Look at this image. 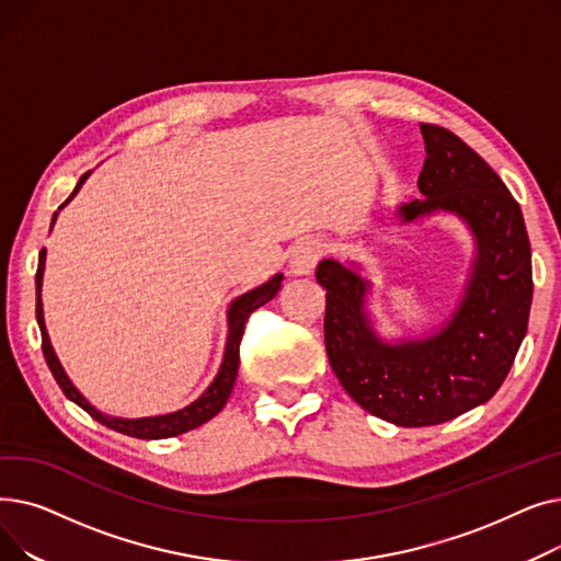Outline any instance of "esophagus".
Returning <instances> with one entry per match:
<instances>
[{
	"instance_id": "34e87169",
	"label": "esophagus",
	"mask_w": 561,
	"mask_h": 561,
	"mask_svg": "<svg viewBox=\"0 0 561 561\" xmlns=\"http://www.w3.org/2000/svg\"><path fill=\"white\" fill-rule=\"evenodd\" d=\"M322 252H325V245H322L320 241H316V239L300 241L290 254V275H298V277L311 275Z\"/></svg>"
}]
</instances>
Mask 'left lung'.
Here are the masks:
<instances>
[{
  "label": "left lung",
  "instance_id": "left-lung-1",
  "mask_svg": "<svg viewBox=\"0 0 561 561\" xmlns=\"http://www.w3.org/2000/svg\"><path fill=\"white\" fill-rule=\"evenodd\" d=\"M423 199L402 222L434 211L459 216L476 236L473 275L453 318L432 336L385 343L364 311L370 282L336 259L318 263L325 296V347L341 387L373 416L400 427L453 421L503 385L527 332L533 252L520 206L493 168L453 131L421 125Z\"/></svg>",
  "mask_w": 561,
  "mask_h": 561
}]
</instances>
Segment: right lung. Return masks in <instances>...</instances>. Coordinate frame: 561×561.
<instances>
[{"label":"right lung","mask_w":561,"mask_h":561,"mask_svg":"<svg viewBox=\"0 0 561 561\" xmlns=\"http://www.w3.org/2000/svg\"><path fill=\"white\" fill-rule=\"evenodd\" d=\"M91 172H85L77 188L72 191V195L61 204L66 206L75 195L77 191L81 188V184L85 182V176ZM56 220V214L51 218V225ZM43 271H45V250L41 252V259H38V273H36V318H38V328H41V334H43V355H45V362L56 379V385L61 387V391L66 393V398H70L75 404H79L88 416H93L98 423L106 425L108 430H115L121 434H127V436H134V438H168V436H176V434H184L188 430H195L199 427L202 423L211 421L218 411L227 404L229 400V393L233 389V381H236V373H239V362H241V355H239V347H241V339H243V332H245V322L250 318L252 311H256L259 307H263L265 302H271L279 288H282V279L284 275H275L273 279H268L265 284L243 293L241 298H236L227 311V322H229V336H227V345H225V357H222V366L216 375V379L209 385V389H206L195 402H191L188 407L180 409V411H172V414H165V416H150V419H111L106 414H100V411L88 402L70 381V377L66 375L64 366L58 364L56 355H54V347L49 343V336H47V330H45V318H43V302H41V284H43Z\"/></svg>","instance_id":"right-lung-1"}]
</instances>
